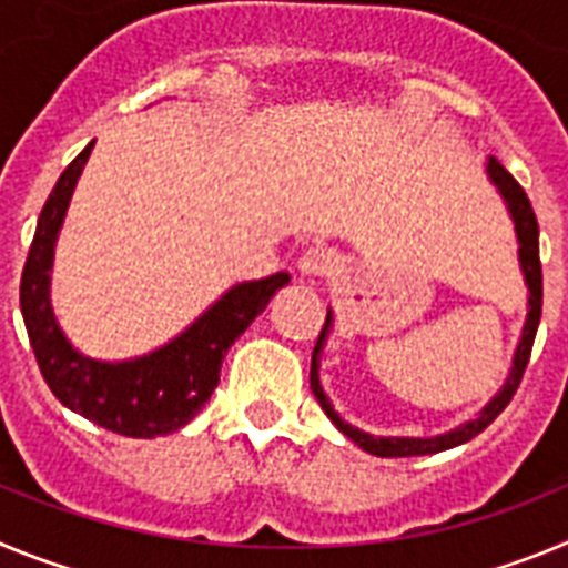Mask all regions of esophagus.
Instances as JSON below:
<instances>
[{
	"mask_svg": "<svg viewBox=\"0 0 568 568\" xmlns=\"http://www.w3.org/2000/svg\"><path fill=\"white\" fill-rule=\"evenodd\" d=\"M298 270L307 278H327V275H333L338 270V255L329 247H307L301 253Z\"/></svg>",
	"mask_w": 568,
	"mask_h": 568,
	"instance_id": "1",
	"label": "esophagus"
}]
</instances>
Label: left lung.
Listing matches in <instances>:
<instances>
[{"mask_svg": "<svg viewBox=\"0 0 568 568\" xmlns=\"http://www.w3.org/2000/svg\"><path fill=\"white\" fill-rule=\"evenodd\" d=\"M486 175H489V182L498 187L500 199H504L506 210H509L511 215L515 235H518L520 273H524L526 290H529V301H526V321H524V329H520L518 346H515V358H511L509 375H506L504 386H500L498 393L491 395L489 404H486L475 418L464 420V424L449 429V433L433 435V438H406V435L364 433V429H358V426H353L349 420H344L338 413H335V406L329 404L327 393H324V386H321V378H318L321 353H324L327 335L329 329H333V310H327V321H324V329H321L313 349L310 386H313V395L318 398L321 409L327 413V418L338 426L346 438L355 440L364 453L378 455V458H415V455H435V453H444V449H455V446L466 444V440H471L475 435L484 433L486 426L504 413L506 404H509L511 395H515V389H518L520 378H524V369L526 364H529V355H531V344H535V333H538V324H540V307H544V273H540L538 219H535V210H531L524 187L511 179V173L498 162V159H489V162H486Z\"/></svg>", "mask_w": 568, "mask_h": 568, "instance_id": "obj_1", "label": "left lung"}]
</instances>
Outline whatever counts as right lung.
Segmentation results:
<instances>
[{
	"mask_svg": "<svg viewBox=\"0 0 568 568\" xmlns=\"http://www.w3.org/2000/svg\"><path fill=\"white\" fill-rule=\"evenodd\" d=\"M93 144L97 142H90L64 168L39 215L19 287L24 327L42 378L68 409L128 438L170 435L190 424L207 404L219 386L227 349L253 324L255 315L267 310L275 290L290 284V275L275 273L270 278L233 284L184 333L148 355L99 361L79 353L50 307V270L59 230Z\"/></svg>",
	"mask_w": 568,
	"mask_h": 568,
	"instance_id": "right-lung-1",
	"label": "right lung"
}]
</instances>
